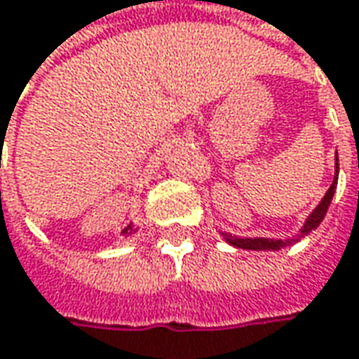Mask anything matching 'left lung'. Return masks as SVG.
Returning <instances> with one entry per match:
<instances>
[{
    "mask_svg": "<svg viewBox=\"0 0 359 359\" xmlns=\"http://www.w3.org/2000/svg\"><path fill=\"white\" fill-rule=\"evenodd\" d=\"M338 173H339V163H338V151H336V175H334V182H332L330 189L325 191V196L322 198V201L316 205V210L306 217L304 226H302L299 233H296V236H292V238H287V240H273V238H238V236H231V233H228V231H219V233L224 236V240L228 241L229 245H233V248H241V250H254V252H278V250H282V248L294 245V243H297L302 238L310 236L311 231L322 224V219H324L325 214H327V208H330V203H332V198H334V194H336Z\"/></svg>",
    "mask_w": 359,
    "mask_h": 359,
    "instance_id": "obj_1",
    "label": "left lung"
}]
</instances>
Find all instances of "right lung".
Segmentation results:
<instances>
[{
    "instance_id": "add662e5",
    "label": "right lung",
    "mask_w": 359,
    "mask_h": 359,
    "mask_svg": "<svg viewBox=\"0 0 359 359\" xmlns=\"http://www.w3.org/2000/svg\"><path fill=\"white\" fill-rule=\"evenodd\" d=\"M135 231H137V228H135L133 224H130V226H126V228L121 229V236H123V238H128V236L135 233Z\"/></svg>"
}]
</instances>
